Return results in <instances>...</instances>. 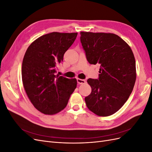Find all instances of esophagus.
I'll use <instances>...</instances> for the list:
<instances>
[{
  "instance_id": "obj_1",
  "label": "esophagus",
  "mask_w": 152,
  "mask_h": 152,
  "mask_svg": "<svg viewBox=\"0 0 152 152\" xmlns=\"http://www.w3.org/2000/svg\"><path fill=\"white\" fill-rule=\"evenodd\" d=\"M77 83L79 84H85L86 81L84 79H77Z\"/></svg>"
}]
</instances>
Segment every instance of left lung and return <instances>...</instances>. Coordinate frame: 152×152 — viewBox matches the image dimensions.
<instances>
[{
	"instance_id": "obj_1",
	"label": "left lung",
	"mask_w": 152,
	"mask_h": 152,
	"mask_svg": "<svg viewBox=\"0 0 152 152\" xmlns=\"http://www.w3.org/2000/svg\"><path fill=\"white\" fill-rule=\"evenodd\" d=\"M80 35L87 60L100 66L98 79L87 80L92 91L85 98L86 105L98 116H110L127 102L134 88V54L129 45L114 34L81 31Z\"/></svg>"
}]
</instances>
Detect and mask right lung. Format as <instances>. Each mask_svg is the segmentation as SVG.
<instances>
[{"mask_svg":"<svg viewBox=\"0 0 152 152\" xmlns=\"http://www.w3.org/2000/svg\"><path fill=\"white\" fill-rule=\"evenodd\" d=\"M77 36V33L45 34L34 41L25 53L23 84L31 103L42 113L54 115L61 111L76 88V79L56 75V68Z\"/></svg>","mask_w":152,"mask_h":152,"instance_id":"obj_1","label":"right lung"}]
</instances>
